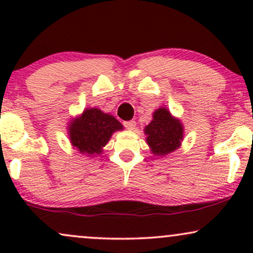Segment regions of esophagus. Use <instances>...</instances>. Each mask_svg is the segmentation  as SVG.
<instances>
[{"label":"esophagus","instance_id":"esophagus-1","mask_svg":"<svg viewBox=\"0 0 253 253\" xmlns=\"http://www.w3.org/2000/svg\"><path fill=\"white\" fill-rule=\"evenodd\" d=\"M124 126L126 127L127 129H129V130H133L135 128V126H136V123L135 121H133V120H130V121H125L124 123Z\"/></svg>","mask_w":253,"mask_h":253}]
</instances>
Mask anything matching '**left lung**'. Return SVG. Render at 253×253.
<instances>
[{
	"mask_svg": "<svg viewBox=\"0 0 253 253\" xmlns=\"http://www.w3.org/2000/svg\"><path fill=\"white\" fill-rule=\"evenodd\" d=\"M144 133L151 152L156 157H165L181 146L184 127L169 109L161 107L153 112L152 121L145 127Z\"/></svg>",
	"mask_w": 253,
	"mask_h": 253,
	"instance_id": "8db88e82",
	"label": "left lung"
}]
</instances>
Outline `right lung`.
<instances>
[{"label":"right lung","instance_id":"right-lung-1","mask_svg":"<svg viewBox=\"0 0 253 253\" xmlns=\"http://www.w3.org/2000/svg\"><path fill=\"white\" fill-rule=\"evenodd\" d=\"M123 129V125L113 115L98 108H85L69 121L68 135L74 149L92 158L103 152L113 133Z\"/></svg>","mask_w":253,"mask_h":253}]
</instances>
